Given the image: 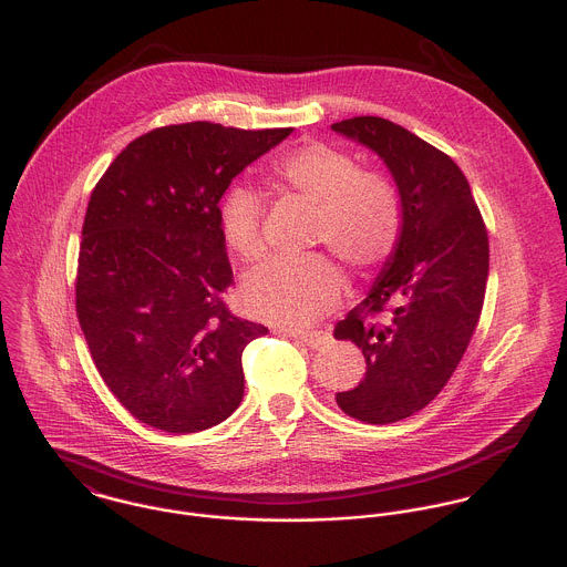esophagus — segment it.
I'll return each instance as SVG.
<instances>
[{"label": "esophagus", "instance_id": "1", "mask_svg": "<svg viewBox=\"0 0 567 567\" xmlns=\"http://www.w3.org/2000/svg\"><path fill=\"white\" fill-rule=\"evenodd\" d=\"M292 337L297 339V341H301V343H306L308 348H319V346H323L326 343V339H328V334L326 332H301V334H295L292 332Z\"/></svg>", "mask_w": 567, "mask_h": 567}]
</instances>
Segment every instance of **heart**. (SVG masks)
<instances>
[{
	"label": "heart",
	"mask_w": 567,
	"mask_h": 567,
	"mask_svg": "<svg viewBox=\"0 0 567 567\" xmlns=\"http://www.w3.org/2000/svg\"><path fill=\"white\" fill-rule=\"evenodd\" d=\"M275 178L319 206L315 244L330 250L352 270L365 272L384 264L402 230L398 189L377 172H365L339 147L301 145L272 165ZM264 199L250 185H235L219 204L221 237L241 259H259ZM343 277L326 255L277 257L255 268L241 284L246 310L268 323L303 328L337 306Z\"/></svg>",
	"instance_id": "b5f03b06"
}]
</instances>
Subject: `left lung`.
<instances>
[{"label": "left lung", "instance_id": "obj_1", "mask_svg": "<svg viewBox=\"0 0 567 567\" xmlns=\"http://www.w3.org/2000/svg\"><path fill=\"white\" fill-rule=\"evenodd\" d=\"M332 130L377 154L402 202L395 250L334 328V339L352 341L368 363L337 404L357 420L389 424L424 409L460 365L484 306L488 233L466 176L433 145L378 116ZM386 305L392 312L378 322Z\"/></svg>", "mask_w": 567, "mask_h": 567}]
</instances>
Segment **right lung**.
<instances>
[{"label":"right lung","mask_w":567,"mask_h":567,"mask_svg":"<svg viewBox=\"0 0 567 567\" xmlns=\"http://www.w3.org/2000/svg\"><path fill=\"white\" fill-rule=\"evenodd\" d=\"M290 132L158 127L132 141L92 190L76 317L110 391L154 429H210L244 398L241 352L268 328L221 301L233 270L217 204Z\"/></svg>","instance_id":"right-lung-1"}]
</instances>
